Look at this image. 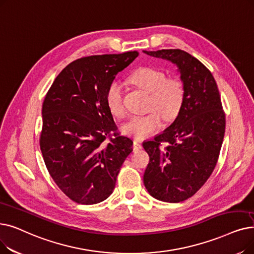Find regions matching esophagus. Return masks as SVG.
I'll list each match as a JSON object with an SVG mask.
<instances>
[{"mask_svg":"<svg viewBox=\"0 0 254 254\" xmlns=\"http://www.w3.org/2000/svg\"><path fill=\"white\" fill-rule=\"evenodd\" d=\"M141 148H142L141 142L139 140H134V142H133V149L134 150H139Z\"/></svg>","mask_w":254,"mask_h":254,"instance_id":"34e87169","label":"esophagus"}]
</instances>
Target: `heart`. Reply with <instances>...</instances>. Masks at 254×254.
Listing matches in <instances>:
<instances>
[{"label": "heart", "mask_w": 254, "mask_h": 254, "mask_svg": "<svg viewBox=\"0 0 254 254\" xmlns=\"http://www.w3.org/2000/svg\"><path fill=\"white\" fill-rule=\"evenodd\" d=\"M129 82L148 93L147 114L130 117L121 127L125 134L142 139L152 135L161 127L164 120H173L181 112L186 98L183 81L176 76H167L164 71L142 66L129 75ZM106 104L110 113L117 118L126 115L123 88L112 82L106 90Z\"/></svg>", "instance_id": "obj_1"}]
</instances>
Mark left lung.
I'll list each match as a JSON object with an SVG mask.
<instances>
[{
    "mask_svg": "<svg viewBox=\"0 0 254 254\" xmlns=\"http://www.w3.org/2000/svg\"><path fill=\"white\" fill-rule=\"evenodd\" d=\"M178 65L186 98L173 124L143 143L149 163L143 176L156 199L181 202L192 197L213 173L225 133V113L212 72L179 49L143 51Z\"/></svg>",
    "mask_w": 254,
    "mask_h": 254,
    "instance_id": "left-lung-1",
    "label": "left lung"
}]
</instances>
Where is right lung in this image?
<instances>
[{
    "label": "right lung",
    "mask_w": 254,
    "mask_h": 254,
    "mask_svg": "<svg viewBox=\"0 0 254 254\" xmlns=\"http://www.w3.org/2000/svg\"><path fill=\"white\" fill-rule=\"evenodd\" d=\"M137 51L94 55L69 63L42 104L40 149L59 189L76 203L95 204L112 194L133 141L121 136L106 104L115 75Z\"/></svg>",
    "instance_id": "1"
}]
</instances>
